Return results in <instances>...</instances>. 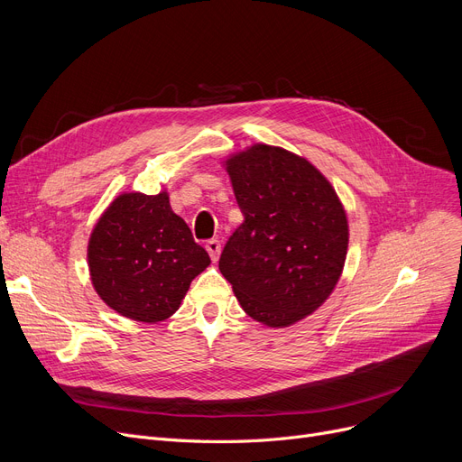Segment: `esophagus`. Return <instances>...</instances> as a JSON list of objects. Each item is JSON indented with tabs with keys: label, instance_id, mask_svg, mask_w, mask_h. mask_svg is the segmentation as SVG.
<instances>
[{
	"label": "esophagus",
	"instance_id": "esophagus-1",
	"mask_svg": "<svg viewBox=\"0 0 462 462\" xmlns=\"http://www.w3.org/2000/svg\"><path fill=\"white\" fill-rule=\"evenodd\" d=\"M206 251L209 253V256H211V260H218V254H221V241L218 239H208L206 241Z\"/></svg>",
	"mask_w": 462,
	"mask_h": 462
}]
</instances>
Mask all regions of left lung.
Instances as JSON below:
<instances>
[{
	"label": "left lung",
	"instance_id": "obj_1",
	"mask_svg": "<svg viewBox=\"0 0 462 462\" xmlns=\"http://www.w3.org/2000/svg\"><path fill=\"white\" fill-rule=\"evenodd\" d=\"M241 223L218 258L241 307L273 328L319 309L341 277L348 225L328 180L309 161L253 145L226 164Z\"/></svg>",
	"mask_w": 462,
	"mask_h": 462
}]
</instances>
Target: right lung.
<instances>
[{
  "mask_svg": "<svg viewBox=\"0 0 462 462\" xmlns=\"http://www.w3.org/2000/svg\"><path fill=\"white\" fill-rule=\"evenodd\" d=\"M88 260L97 294L140 322L176 312L190 281L211 262L166 192L117 197L91 234Z\"/></svg>",
  "mask_w": 462,
  "mask_h": 462,
  "instance_id": "add662e5",
  "label": "right lung"
}]
</instances>
